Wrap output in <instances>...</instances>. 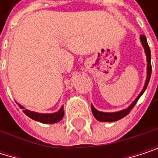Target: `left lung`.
Instances as JSON below:
<instances>
[{"mask_svg":"<svg viewBox=\"0 0 158 158\" xmlns=\"http://www.w3.org/2000/svg\"><path fill=\"white\" fill-rule=\"evenodd\" d=\"M141 41H142V44L144 47V50H145V53H146V56H147V78H146V82H145V85H144V87L143 89V91L141 92V94L138 96V98L136 100L133 102V103L127 108V109H125L123 111H120V112H116V113H103V112H100L96 110L92 105H91V110H92V113L95 116V118L98 121H102V122H114V121H117L123 117H125L126 115H127L129 114V112L132 110V108L135 106V104L137 103L138 100L141 98V96L143 94V92L145 91L147 85H148V83L150 81V77H151V73H152V65H151V51H150V47L147 44V40H146V37L144 35H141Z\"/></svg>","mask_w":158,"mask_h":158,"instance_id":"obj_1","label":"left lung"}]
</instances>
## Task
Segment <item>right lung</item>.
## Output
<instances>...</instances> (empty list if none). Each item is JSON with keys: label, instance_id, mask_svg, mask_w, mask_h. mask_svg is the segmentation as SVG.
I'll return each mask as SVG.
<instances>
[{"label": "right lung", "instance_id": "right-lung-1", "mask_svg": "<svg viewBox=\"0 0 158 158\" xmlns=\"http://www.w3.org/2000/svg\"><path fill=\"white\" fill-rule=\"evenodd\" d=\"M20 106V105H19ZM21 107V106H20ZM23 109V107H21ZM24 114H27L30 118L36 120L38 122L41 123H44V124H53V123H56L58 121H60L64 115V111H63V107H61V109L55 113V114H39V113H34V112H31L29 110H23Z\"/></svg>", "mask_w": 158, "mask_h": 158}]
</instances>
